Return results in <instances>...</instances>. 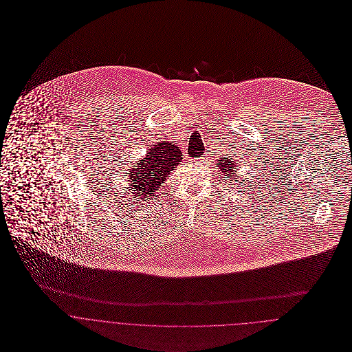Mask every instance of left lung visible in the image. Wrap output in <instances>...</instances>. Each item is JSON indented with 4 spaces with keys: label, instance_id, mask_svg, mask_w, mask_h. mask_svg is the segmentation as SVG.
<instances>
[{
    "label": "left lung",
    "instance_id": "1",
    "mask_svg": "<svg viewBox=\"0 0 352 352\" xmlns=\"http://www.w3.org/2000/svg\"><path fill=\"white\" fill-rule=\"evenodd\" d=\"M236 164L237 162H234V161H232L230 160V157L229 158H223V157H221V158H218L217 160V165H218V169L222 172V173H225V176H233L234 173V170H237V168H236ZM230 179V177H229ZM234 179V177H233Z\"/></svg>",
    "mask_w": 352,
    "mask_h": 352
}]
</instances>
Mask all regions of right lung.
Wrapping results in <instances>:
<instances>
[{
	"instance_id": "1",
	"label": "right lung",
	"mask_w": 352,
	"mask_h": 352,
	"mask_svg": "<svg viewBox=\"0 0 352 352\" xmlns=\"http://www.w3.org/2000/svg\"><path fill=\"white\" fill-rule=\"evenodd\" d=\"M182 162V151L173 142L162 141L151 146L144 158H141L129 170V188L131 198L127 206L151 203L157 195L155 191L166 180L170 170Z\"/></svg>"
}]
</instances>
